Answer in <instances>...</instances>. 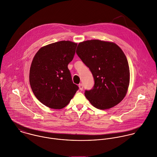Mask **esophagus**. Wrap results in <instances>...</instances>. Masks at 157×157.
Listing matches in <instances>:
<instances>
[{"mask_svg": "<svg viewBox=\"0 0 157 157\" xmlns=\"http://www.w3.org/2000/svg\"><path fill=\"white\" fill-rule=\"evenodd\" d=\"M79 90H83V85L82 84H79Z\"/></svg>", "mask_w": 157, "mask_h": 157, "instance_id": "esophagus-1", "label": "esophagus"}]
</instances>
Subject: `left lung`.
<instances>
[{
    "label": "left lung",
    "instance_id": "1",
    "mask_svg": "<svg viewBox=\"0 0 157 157\" xmlns=\"http://www.w3.org/2000/svg\"><path fill=\"white\" fill-rule=\"evenodd\" d=\"M76 54L94 78V87L84 94L91 104L104 110L120 103L130 80L129 66L123 50L113 42L89 40L78 44Z\"/></svg>",
    "mask_w": 157,
    "mask_h": 157
}]
</instances>
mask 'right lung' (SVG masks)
I'll return each instance as SVG.
<instances>
[{
  "mask_svg": "<svg viewBox=\"0 0 157 157\" xmlns=\"http://www.w3.org/2000/svg\"><path fill=\"white\" fill-rule=\"evenodd\" d=\"M76 47L69 40L55 42L40 48L33 59L29 76L32 91L50 108H63L79 89L68 68Z\"/></svg>",
  "mask_w": 157,
  "mask_h": 157,
  "instance_id": "add662e5",
  "label": "right lung"
}]
</instances>
